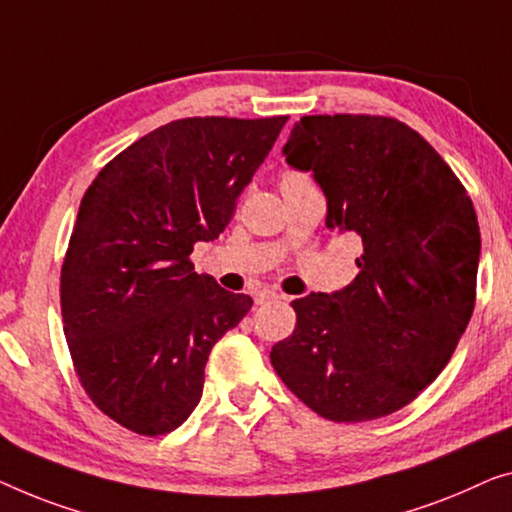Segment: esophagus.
<instances>
[{
	"label": "esophagus",
	"mask_w": 512,
	"mask_h": 512,
	"mask_svg": "<svg viewBox=\"0 0 512 512\" xmlns=\"http://www.w3.org/2000/svg\"><path fill=\"white\" fill-rule=\"evenodd\" d=\"M278 299H280V294L273 292V289H262V292L255 294V303H257V305H264V303L278 301Z\"/></svg>",
	"instance_id": "obj_1"
}]
</instances>
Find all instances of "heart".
I'll return each mask as SVG.
<instances>
[{
  "mask_svg": "<svg viewBox=\"0 0 512 512\" xmlns=\"http://www.w3.org/2000/svg\"><path fill=\"white\" fill-rule=\"evenodd\" d=\"M287 179H305V174H301V172H285V174H282L280 181H287Z\"/></svg>",
  "mask_w": 512,
  "mask_h": 512,
  "instance_id": "b5f03b06",
  "label": "heart"
}]
</instances>
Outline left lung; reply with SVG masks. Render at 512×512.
Wrapping results in <instances>:
<instances>
[{
    "mask_svg": "<svg viewBox=\"0 0 512 512\" xmlns=\"http://www.w3.org/2000/svg\"><path fill=\"white\" fill-rule=\"evenodd\" d=\"M322 186L331 230L363 241L342 292L292 301L296 329L271 349L289 391L326 421L407 407L451 361L476 305L478 218L421 133L379 114L301 117L282 149Z\"/></svg>",
    "mask_w": 512,
    "mask_h": 512,
    "instance_id": "1",
    "label": "left lung"
}]
</instances>
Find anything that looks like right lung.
<instances>
[{
  "label": "right lung",
  "mask_w": 512,
  "mask_h": 512,
  "mask_svg": "<svg viewBox=\"0 0 512 512\" xmlns=\"http://www.w3.org/2000/svg\"><path fill=\"white\" fill-rule=\"evenodd\" d=\"M285 121H170L82 197L61 264L64 333L89 400L126 430H177L202 398L211 347L253 305L195 273L190 253L225 230Z\"/></svg>",
  "instance_id": "1"
}]
</instances>
